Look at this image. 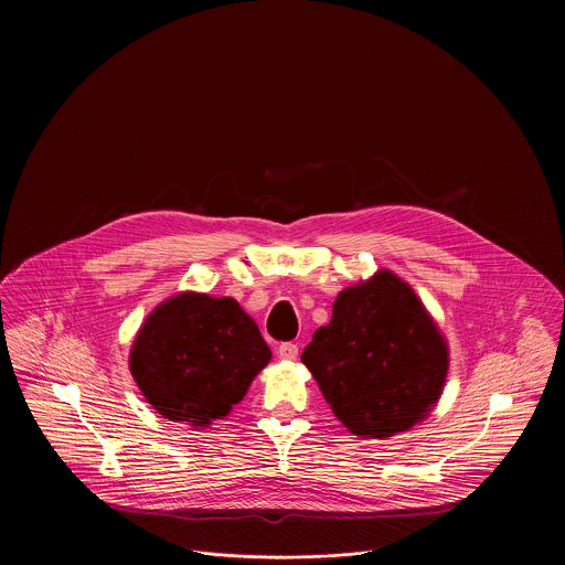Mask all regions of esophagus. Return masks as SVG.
<instances>
[{
	"label": "esophagus",
	"instance_id": "34e87169",
	"mask_svg": "<svg viewBox=\"0 0 565 565\" xmlns=\"http://www.w3.org/2000/svg\"><path fill=\"white\" fill-rule=\"evenodd\" d=\"M278 356L282 361H296L298 359V345L291 343V341H285L278 345Z\"/></svg>",
	"mask_w": 565,
	"mask_h": 565
}]
</instances>
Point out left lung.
Masks as SVG:
<instances>
[{"label":"left lung","instance_id":"obj_1","mask_svg":"<svg viewBox=\"0 0 565 565\" xmlns=\"http://www.w3.org/2000/svg\"><path fill=\"white\" fill-rule=\"evenodd\" d=\"M337 419L363 439H390L439 403L450 350L439 326L392 269L339 291L332 320L302 352Z\"/></svg>","mask_w":565,"mask_h":565}]
</instances>
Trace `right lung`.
Wrapping results in <instances>:
<instances>
[{
	"label": "right lung",
	"mask_w": 565,
	"mask_h": 565,
	"mask_svg": "<svg viewBox=\"0 0 565 565\" xmlns=\"http://www.w3.org/2000/svg\"><path fill=\"white\" fill-rule=\"evenodd\" d=\"M271 350L235 298L180 291L161 302L130 348V374L169 422L206 428L243 401Z\"/></svg>",
	"instance_id": "right-lung-1"
}]
</instances>
